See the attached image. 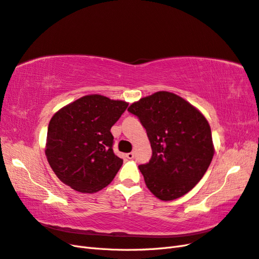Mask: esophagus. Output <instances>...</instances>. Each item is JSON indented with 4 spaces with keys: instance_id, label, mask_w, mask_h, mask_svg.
<instances>
[{
    "instance_id": "34e87169",
    "label": "esophagus",
    "mask_w": 259,
    "mask_h": 259,
    "mask_svg": "<svg viewBox=\"0 0 259 259\" xmlns=\"http://www.w3.org/2000/svg\"><path fill=\"white\" fill-rule=\"evenodd\" d=\"M126 158L130 159V160L133 159V158H134V153H133V152H128V153L126 154Z\"/></svg>"
}]
</instances>
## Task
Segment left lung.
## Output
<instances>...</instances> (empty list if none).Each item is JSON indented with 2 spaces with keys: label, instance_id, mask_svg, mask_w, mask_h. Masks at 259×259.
Here are the masks:
<instances>
[{
  "label": "left lung",
  "instance_id": "1",
  "mask_svg": "<svg viewBox=\"0 0 259 259\" xmlns=\"http://www.w3.org/2000/svg\"><path fill=\"white\" fill-rule=\"evenodd\" d=\"M151 144L152 156L139 165L156 198L170 201L189 192L204 176L214 155L210 126L197 108L169 92H156L133 103Z\"/></svg>",
  "mask_w": 259,
  "mask_h": 259
}]
</instances>
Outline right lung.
Wrapping results in <instances>:
<instances>
[{
	"label": "right lung",
	"instance_id": "right-lung-1",
	"mask_svg": "<svg viewBox=\"0 0 259 259\" xmlns=\"http://www.w3.org/2000/svg\"><path fill=\"white\" fill-rule=\"evenodd\" d=\"M127 106L126 101L93 94L53 115L45 155L62 183L75 191L94 193L112 182L123 160L113 152L110 130Z\"/></svg>",
	"mask_w": 259,
	"mask_h": 259
}]
</instances>
